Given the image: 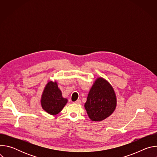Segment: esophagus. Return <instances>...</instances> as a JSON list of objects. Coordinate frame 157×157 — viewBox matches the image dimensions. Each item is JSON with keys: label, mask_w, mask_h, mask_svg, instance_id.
Wrapping results in <instances>:
<instances>
[{"label": "esophagus", "mask_w": 157, "mask_h": 157, "mask_svg": "<svg viewBox=\"0 0 157 157\" xmlns=\"http://www.w3.org/2000/svg\"><path fill=\"white\" fill-rule=\"evenodd\" d=\"M81 102V100H79V99H78L77 101H76L75 102H74V103H75V104H80Z\"/></svg>", "instance_id": "obj_1"}]
</instances>
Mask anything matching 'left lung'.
<instances>
[{"mask_svg": "<svg viewBox=\"0 0 157 157\" xmlns=\"http://www.w3.org/2000/svg\"><path fill=\"white\" fill-rule=\"evenodd\" d=\"M116 96L113 87L102 78H98L87 96L84 107L93 121H101L113 113Z\"/></svg>", "mask_w": 157, "mask_h": 157, "instance_id": "1", "label": "left lung"}]
</instances>
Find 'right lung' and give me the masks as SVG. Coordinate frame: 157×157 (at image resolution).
Instances as JSON below:
<instances>
[{"label": "right lung", "instance_id": "obj_1", "mask_svg": "<svg viewBox=\"0 0 157 157\" xmlns=\"http://www.w3.org/2000/svg\"><path fill=\"white\" fill-rule=\"evenodd\" d=\"M68 99L63 98L56 82L50 81L44 89L41 99L42 108L51 115L58 114L63 109Z\"/></svg>", "mask_w": 157, "mask_h": 157}]
</instances>
